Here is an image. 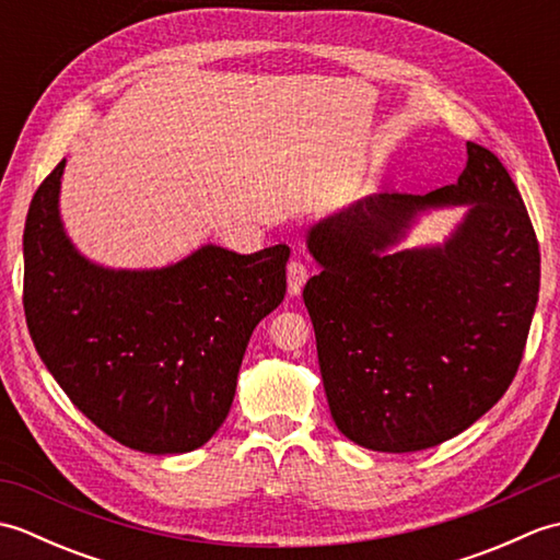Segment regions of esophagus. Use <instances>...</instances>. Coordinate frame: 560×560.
I'll return each mask as SVG.
<instances>
[{
    "label": "esophagus",
    "instance_id": "1",
    "mask_svg": "<svg viewBox=\"0 0 560 560\" xmlns=\"http://www.w3.org/2000/svg\"><path fill=\"white\" fill-rule=\"evenodd\" d=\"M287 277H289V293L299 295L303 291V283L307 281V267L301 259H291L287 267Z\"/></svg>",
    "mask_w": 560,
    "mask_h": 560
}]
</instances>
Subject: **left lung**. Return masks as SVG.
<instances>
[{"mask_svg":"<svg viewBox=\"0 0 560 560\" xmlns=\"http://www.w3.org/2000/svg\"><path fill=\"white\" fill-rule=\"evenodd\" d=\"M467 206L440 246L392 250L428 208ZM305 283L331 419L355 445L445 443L505 395L539 301V243L513 177L467 141L455 185L380 192L307 231Z\"/></svg>","mask_w":560,"mask_h":560,"instance_id":"left-lung-1","label":"left lung"}]
</instances>
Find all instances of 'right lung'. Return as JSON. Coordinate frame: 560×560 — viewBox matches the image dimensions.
<instances>
[{
    "instance_id": "1",
    "label": "right lung",
    "mask_w": 560,
    "mask_h": 560,
    "mask_svg": "<svg viewBox=\"0 0 560 560\" xmlns=\"http://www.w3.org/2000/svg\"><path fill=\"white\" fill-rule=\"evenodd\" d=\"M65 163L33 195L23 311L35 351L74 407L139 452L180 455L219 431L247 341L287 295L291 249L201 245L161 269L83 257L59 219Z\"/></svg>"
}]
</instances>
